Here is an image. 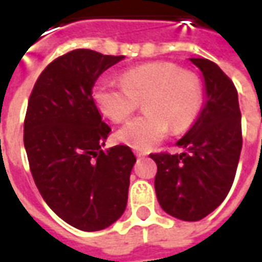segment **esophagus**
<instances>
[{
  "label": "esophagus",
  "mask_w": 262,
  "mask_h": 262,
  "mask_svg": "<svg viewBox=\"0 0 262 262\" xmlns=\"http://www.w3.org/2000/svg\"><path fill=\"white\" fill-rule=\"evenodd\" d=\"M135 156H136L137 159H142V157H146V153H143V151H135Z\"/></svg>",
  "instance_id": "obj_1"
}]
</instances>
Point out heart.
Masks as SVG:
<instances>
[{
	"instance_id": "b5f03b06",
	"label": "heart",
	"mask_w": 262,
	"mask_h": 262,
	"mask_svg": "<svg viewBox=\"0 0 262 262\" xmlns=\"http://www.w3.org/2000/svg\"><path fill=\"white\" fill-rule=\"evenodd\" d=\"M92 99L112 122L127 119L142 101L144 114L118 129L115 139L147 151L167 136L170 126L172 132H182L192 125L202 106V86L196 75L172 63H148L126 70L120 82L98 80Z\"/></svg>"
}]
</instances>
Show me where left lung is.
<instances>
[{"label":"left lung","mask_w":262,"mask_h":262,"mask_svg":"<svg viewBox=\"0 0 262 262\" xmlns=\"http://www.w3.org/2000/svg\"><path fill=\"white\" fill-rule=\"evenodd\" d=\"M201 70L205 102L177 146L180 154H150L157 164L156 195L164 212L196 222L225 201L242 151V114L234 84L208 59H189Z\"/></svg>","instance_id":"1"}]
</instances>
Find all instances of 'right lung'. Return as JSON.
I'll list each match as a JSON object with an SVG mask.
<instances>
[{"mask_svg": "<svg viewBox=\"0 0 262 262\" xmlns=\"http://www.w3.org/2000/svg\"><path fill=\"white\" fill-rule=\"evenodd\" d=\"M125 56L77 49L39 75L28 102L24 144L39 192L66 223L84 231L123 214L136 157L127 146L102 150L109 127L92 99L98 77Z\"/></svg>", "mask_w": 262, "mask_h": 262, "instance_id": "add662e5", "label": "right lung"}]
</instances>
